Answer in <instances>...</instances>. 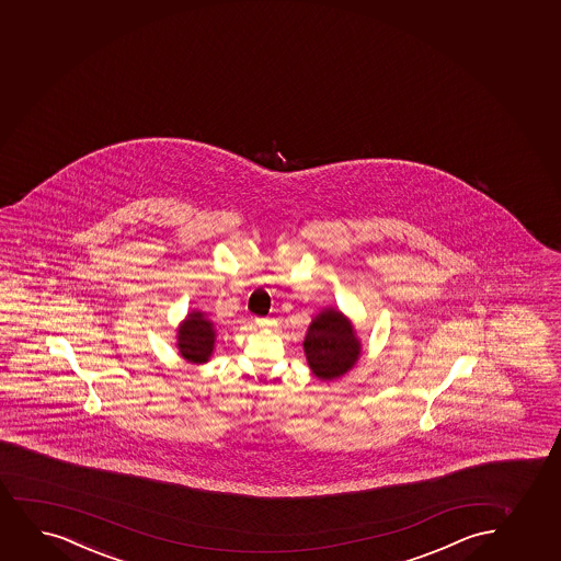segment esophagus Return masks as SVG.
Returning <instances> with one entry per match:
<instances>
[{"label":"esophagus","instance_id":"34e87169","mask_svg":"<svg viewBox=\"0 0 561 561\" xmlns=\"http://www.w3.org/2000/svg\"><path fill=\"white\" fill-rule=\"evenodd\" d=\"M256 327H263V329H271V327L276 325V321L274 319H255Z\"/></svg>","mask_w":561,"mask_h":561}]
</instances>
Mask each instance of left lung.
<instances>
[{
    "label": "left lung",
    "instance_id": "8db88e82",
    "mask_svg": "<svg viewBox=\"0 0 561 561\" xmlns=\"http://www.w3.org/2000/svg\"><path fill=\"white\" fill-rule=\"evenodd\" d=\"M302 347L311 374L321 381L342 378L357 365L363 353L352 319L332 306L311 318Z\"/></svg>",
    "mask_w": 561,
    "mask_h": 561
}]
</instances>
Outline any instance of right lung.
Listing matches in <instances>:
<instances>
[{
    "label": "right lung",
    "mask_w": 561,
    "mask_h": 561,
    "mask_svg": "<svg viewBox=\"0 0 561 561\" xmlns=\"http://www.w3.org/2000/svg\"><path fill=\"white\" fill-rule=\"evenodd\" d=\"M217 340L215 323L202 310L188 311L178 327L175 347L181 357L191 365H204L211 359Z\"/></svg>",
    "instance_id": "add662e5"
}]
</instances>
